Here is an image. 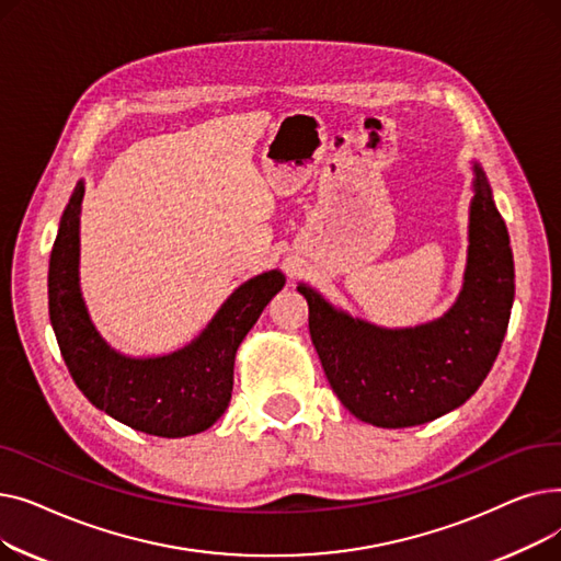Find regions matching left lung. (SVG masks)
<instances>
[{
  "mask_svg": "<svg viewBox=\"0 0 561 561\" xmlns=\"http://www.w3.org/2000/svg\"><path fill=\"white\" fill-rule=\"evenodd\" d=\"M309 332L339 400L377 427L423 425L463 404L486 379L514 302V259L486 176L476 165L470 245L455 307L414 330L350 318L305 284Z\"/></svg>",
  "mask_w": 561,
  "mask_h": 561,
  "instance_id": "8db88e82",
  "label": "left lung"
}]
</instances>
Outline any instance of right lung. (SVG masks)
Wrapping results in <instances>:
<instances>
[{
  "instance_id": "right-lung-1",
  "label": "right lung",
  "mask_w": 561,
  "mask_h": 561,
  "mask_svg": "<svg viewBox=\"0 0 561 561\" xmlns=\"http://www.w3.org/2000/svg\"><path fill=\"white\" fill-rule=\"evenodd\" d=\"M83 184L66 206L49 256V320L79 391L131 430L180 438L211 427L229 404L233 357L256 318L284 286L277 271L236 288L199 339L157 359L117 355L95 332L79 290Z\"/></svg>"
}]
</instances>
